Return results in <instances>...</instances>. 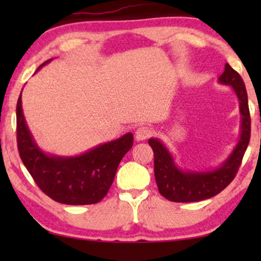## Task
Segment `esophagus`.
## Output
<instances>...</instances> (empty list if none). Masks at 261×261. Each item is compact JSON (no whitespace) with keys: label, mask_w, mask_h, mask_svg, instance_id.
<instances>
[{"label":"esophagus","mask_w":261,"mask_h":261,"mask_svg":"<svg viewBox=\"0 0 261 261\" xmlns=\"http://www.w3.org/2000/svg\"><path fill=\"white\" fill-rule=\"evenodd\" d=\"M151 135H152V129L149 127H146V126L139 127L137 132H135V139H137L138 141L146 140V139H148Z\"/></svg>","instance_id":"obj_1"}]
</instances>
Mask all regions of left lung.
<instances>
[{"label":"left lung","instance_id":"1","mask_svg":"<svg viewBox=\"0 0 261 261\" xmlns=\"http://www.w3.org/2000/svg\"><path fill=\"white\" fill-rule=\"evenodd\" d=\"M221 84L230 85L238 96L241 114V134L238 145L222 165L213 171H183L177 167L169 149L159 139H149L154 153V177L160 195L172 202H198L220 194L237 176L251 138L247 91L240 74L229 64L219 77Z\"/></svg>","mask_w":261,"mask_h":261}]
</instances>
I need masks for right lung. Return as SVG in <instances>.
<instances>
[{
    "mask_svg": "<svg viewBox=\"0 0 261 261\" xmlns=\"http://www.w3.org/2000/svg\"><path fill=\"white\" fill-rule=\"evenodd\" d=\"M51 60H46L39 69ZM16 140L21 160L44 194L63 204L84 205L98 203L108 194L121 159L133 146V134H124L81 155L46 154L28 129L20 94L16 105Z\"/></svg>",
    "mask_w": 261,
    "mask_h": 261,
    "instance_id": "obj_1",
    "label": "right lung"
}]
</instances>
